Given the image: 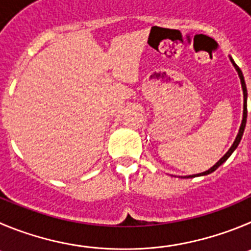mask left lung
<instances>
[{"label": "left lung", "mask_w": 251, "mask_h": 251, "mask_svg": "<svg viewBox=\"0 0 251 251\" xmlns=\"http://www.w3.org/2000/svg\"><path fill=\"white\" fill-rule=\"evenodd\" d=\"M230 62L233 63L234 68H235V70L238 72V75L239 78H240V83H242V88H243V95H244V110H243V120H242V125H240V128H239V132L238 135H236L235 137V141H234V144L231 145L230 149L228 150V152H226V154H224L223 157L221 158V160L218 161L217 163H215L213 167H210L209 170L205 171V172H202V173H198V175H192V176H187V177H184V178H193V177H198V176H205V175H209V173L214 172L215 170H217L218 167L221 165H223L224 162H226V160H228L229 157H230V154L233 153L234 151H235V149L238 147L239 142H240V140H242L243 137V133H244V128H245V125H247V115H248V110H247V97H248V93H247V85H245V80H244V76H243V73L242 70H240V68L238 67V65L234 63V60L231 59L230 57Z\"/></svg>", "instance_id": "left-lung-1"}]
</instances>
